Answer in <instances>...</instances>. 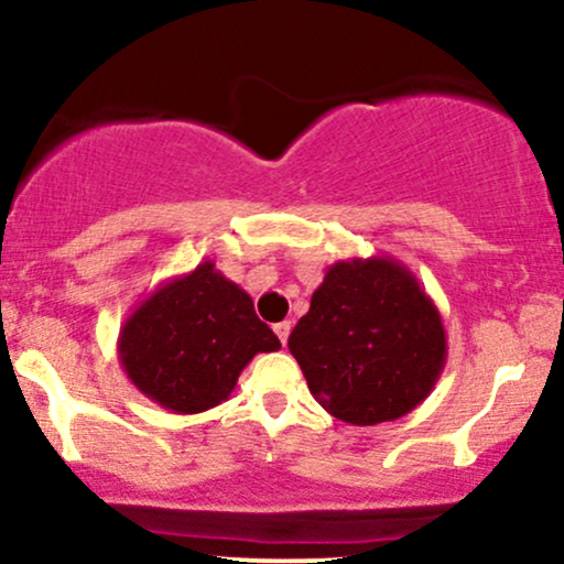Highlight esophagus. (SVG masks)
<instances>
[{"label": "esophagus", "instance_id": "obj_1", "mask_svg": "<svg viewBox=\"0 0 564 564\" xmlns=\"http://www.w3.org/2000/svg\"><path fill=\"white\" fill-rule=\"evenodd\" d=\"M275 334H278V339H281V345L286 347V341H289V334H291V321H283V323H275Z\"/></svg>", "mask_w": 564, "mask_h": 564}]
</instances>
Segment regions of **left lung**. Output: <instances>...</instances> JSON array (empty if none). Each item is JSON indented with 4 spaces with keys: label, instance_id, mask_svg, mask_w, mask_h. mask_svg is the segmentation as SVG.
<instances>
[{
    "label": "left lung",
    "instance_id": "8db88e82",
    "mask_svg": "<svg viewBox=\"0 0 564 564\" xmlns=\"http://www.w3.org/2000/svg\"><path fill=\"white\" fill-rule=\"evenodd\" d=\"M310 392L339 422H394L435 390L448 358L443 318L419 278L387 254L326 270L289 336Z\"/></svg>",
    "mask_w": 564,
    "mask_h": 564
}]
</instances>
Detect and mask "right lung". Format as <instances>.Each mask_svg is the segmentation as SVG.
Segmentation results:
<instances>
[{"label":"right lung","instance_id":"add662e5","mask_svg":"<svg viewBox=\"0 0 564 564\" xmlns=\"http://www.w3.org/2000/svg\"><path fill=\"white\" fill-rule=\"evenodd\" d=\"M127 379L172 413L209 411L230 398L257 352L281 349L246 291L215 262L159 283L119 332Z\"/></svg>","mask_w":564,"mask_h":564}]
</instances>
